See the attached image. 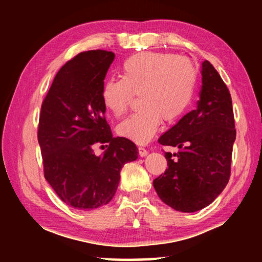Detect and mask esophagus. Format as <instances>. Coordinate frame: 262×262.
I'll list each match as a JSON object with an SVG mask.
<instances>
[{"mask_svg":"<svg viewBox=\"0 0 262 262\" xmlns=\"http://www.w3.org/2000/svg\"><path fill=\"white\" fill-rule=\"evenodd\" d=\"M139 155H140L141 157L147 156V155H148V150L144 149V148H142V147H140V148H139Z\"/></svg>","mask_w":262,"mask_h":262,"instance_id":"esophagus-1","label":"esophagus"}]
</instances>
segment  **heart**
Listing matches in <instances>:
<instances>
[{"instance_id":"b5f03b06","label":"heart","mask_w":262,"mask_h":262,"mask_svg":"<svg viewBox=\"0 0 262 262\" xmlns=\"http://www.w3.org/2000/svg\"><path fill=\"white\" fill-rule=\"evenodd\" d=\"M198 73L192 62L163 53L144 52L123 62L121 79H108L101 88V101L114 117L125 114L133 95L140 96L141 111L119 123L118 134L144 144L156 134L162 119L178 120L192 101Z\"/></svg>"}]
</instances>
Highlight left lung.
<instances>
[{"label": "left lung", "instance_id": "8db88e82", "mask_svg": "<svg viewBox=\"0 0 262 262\" xmlns=\"http://www.w3.org/2000/svg\"><path fill=\"white\" fill-rule=\"evenodd\" d=\"M202 88L196 110L159 137L167 167L154 180L161 200L173 209L194 212L207 207L225 188L231 173L236 128L228 86L209 61L202 63Z\"/></svg>", "mask_w": 262, "mask_h": 262}]
</instances>
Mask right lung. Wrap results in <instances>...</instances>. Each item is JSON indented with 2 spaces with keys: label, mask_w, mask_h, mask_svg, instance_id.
<instances>
[{
  "label": "right lung",
  "mask_w": 262,
  "mask_h": 262,
  "mask_svg": "<svg viewBox=\"0 0 262 262\" xmlns=\"http://www.w3.org/2000/svg\"><path fill=\"white\" fill-rule=\"evenodd\" d=\"M113 60V53L103 50L79 53L57 72L41 104L38 142L43 174L75 209L107 205L122 166L139 154L130 140L113 137L105 119L100 94ZM98 144L108 147L101 157L93 154Z\"/></svg>",
  "instance_id": "right-lung-1"
}]
</instances>
